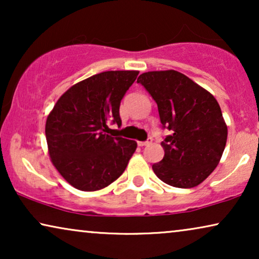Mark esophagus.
I'll list each match as a JSON object with an SVG mask.
<instances>
[{
    "mask_svg": "<svg viewBox=\"0 0 259 259\" xmlns=\"http://www.w3.org/2000/svg\"><path fill=\"white\" fill-rule=\"evenodd\" d=\"M151 143H152V139H151V138H148L146 141H138V145H139V146H141V147H144V146H148V145H150Z\"/></svg>",
    "mask_w": 259,
    "mask_h": 259,
    "instance_id": "1",
    "label": "esophagus"
}]
</instances>
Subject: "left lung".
Listing matches in <instances>:
<instances>
[{
	"label": "left lung",
	"mask_w": 259,
	"mask_h": 259,
	"mask_svg": "<svg viewBox=\"0 0 259 259\" xmlns=\"http://www.w3.org/2000/svg\"><path fill=\"white\" fill-rule=\"evenodd\" d=\"M137 82L154 99L162 127L171 131L161 143L164 158L152 165L154 173L179 189L199 185L217 167L228 139L217 100L173 69L143 73Z\"/></svg>",
	"instance_id": "8db88e82"
}]
</instances>
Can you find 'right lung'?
I'll list each match as a JSON object with an SVG mask.
<instances>
[{
  "mask_svg": "<svg viewBox=\"0 0 259 259\" xmlns=\"http://www.w3.org/2000/svg\"><path fill=\"white\" fill-rule=\"evenodd\" d=\"M138 74V70L95 74L65 92L49 113L46 121L49 157L75 189L101 190L125 171L137 143L109 136L108 123L121 125L120 102Z\"/></svg>",
  "mask_w": 259,
  "mask_h": 259,
  "instance_id": "obj_1",
  "label": "right lung"
}]
</instances>
